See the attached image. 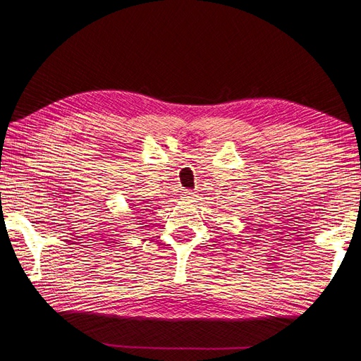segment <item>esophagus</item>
<instances>
[{
    "mask_svg": "<svg viewBox=\"0 0 361 361\" xmlns=\"http://www.w3.org/2000/svg\"><path fill=\"white\" fill-rule=\"evenodd\" d=\"M185 195H187V197H194L195 192H194V191H190V190H187V191H185Z\"/></svg>",
    "mask_w": 361,
    "mask_h": 361,
    "instance_id": "obj_1",
    "label": "esophagus"
}]
</instances>
